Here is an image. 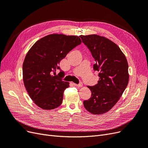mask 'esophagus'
<instances>
[{
  "instance_id": "1",
  "label": "esophagus",
  "mask_w": 148,
  "mask_h": 148,
  "mask_svg": "<svg viewBox=\"0 0 148 148\" xmlns=\"http://www.w3.org/2000/svg\"><path fill=\"white\" fill-rule=\"evenodd\" d=\"M73 84L74 86H77V87L80 88V87H82L83 86V83H79V84H76V83H73Z\"/></svg>"
}]
</instances>
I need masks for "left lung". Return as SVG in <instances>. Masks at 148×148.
I'll list each match as a JSON object with an SVG mask.
<instances>
[{
	"label": "left lung",
	"mask_w": 148,
	"mask_h": 148,
	"mask_svg": "<svg viewBox=\"0 0 148 148\" xmlns=\"http://www.w3.org/2000/svg\"><path fill=\"white\" fill-rule=\"evenodd\" d=\"M80 38L96 61L94 70L99 71L97 84L88 86L91 96L83 104L92 114H104L115 106L127 86V60L119 47L109 39L97 34L81 35Z\"/></svg>",
	"instance_id": "obj_1"
}]
</instances>
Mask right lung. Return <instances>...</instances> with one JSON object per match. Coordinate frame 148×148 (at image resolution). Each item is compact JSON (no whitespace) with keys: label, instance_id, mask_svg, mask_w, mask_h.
Masks as SVG:
<instances>
[{"label":"right lung","instance_id":"obj_1","mask_svg":"<svg viewBox=\"0 0 148 148\" xmlns=\"http://www.w3.org/2000/svg\"><path fill=\"white\" fill-rule=\"evenodd\" d=\"M82 41L77 36L52 34L36 42L23 64V79L29 97L40 108L51 110L60 106L69 83L62 81L64 72L59 64Z\"/></svg>","mask_w":148,"mask_h":148}]
</instances>
